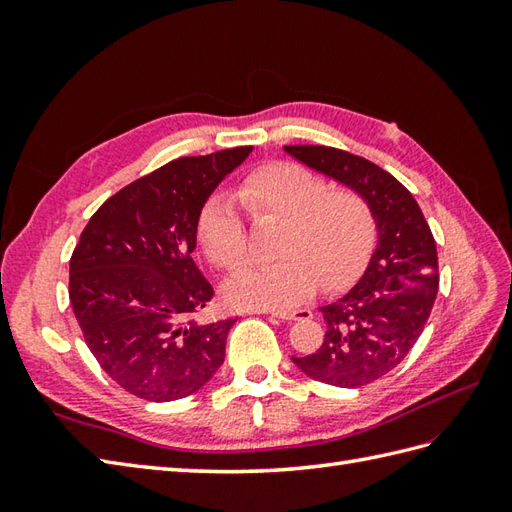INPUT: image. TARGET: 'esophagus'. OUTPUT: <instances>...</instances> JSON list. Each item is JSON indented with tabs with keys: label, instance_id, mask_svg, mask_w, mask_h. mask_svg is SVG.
Segmentation results:
<instances>
[{
	"label": "esophagus",
	"instance_id": "obj_1",
	"mask_svg": "<svg viewBox=\"0 0 512 512\" xmlns=\"http://www.w3.org/2000/svg\"><path fill=\"white\" fill-rule=\"evenodd\" d=\"M262 312L270 314V317H277L281 321H299V319H310L312 317V312L306 310V308H299V310H273V312L262 310Z\"/></svg>",
	"mask_w": 512,
	"mask_h": 512
}]
</instances>
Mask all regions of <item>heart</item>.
<instances>
[{
    "label": "heart",
    "mask_w": 512,
    "mask_h": 512,
    "mask_svg": "<svg viewBox=\"0 0 512 512\" xmlns=\"http://www.w3.org/2000/svg\"><path fill=\"white\" fill-rule=\"evenodd\" d=\"M237 202L257 222L279 220L273 264H250L224 286L239 310H288L317 286L336 290L361 273L376 226L367 202L352 189H328L295 162H270L237 184ZM198 242L209 262L231 270L246 255V226L235 204L211 195L198 217Z\"/></svg>",
    "instance_id": "1"
}]
</instances>
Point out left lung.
Masks as SVG:
<instances>
[{"mask_svg": "<svg viewBox=\"0 0 512 512\" xmlns=\"http://www.w3.org/2000/svg\"><path fill=\"white\" fill-rule=\"evenodd\" d=\"M288 156L323 173L367 202L376 250L363 277L323 306L328 325L314 354L292 356L303 374L334 387H363L409 354L438 295V250L418 202L374 162L323 145H286Z\"/></svg>", "mask_w": 512, "mask_h": 512, "instance_id": "8db88e82", "label": "left lung"}]
</instances>
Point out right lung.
<instances>
[{
  "label": "right lung",
  "instance_id": "add662e5",
  "mask_svg": "<svg viewBox=\"0 0 512 512\" xmlns=\"http://www.w3.org/2000/svg\"><path fill=\"white\" fill-rule=\"evenodd\" d=\"M253 147L171 160L101 204L70 259V303L105 374L151 402L191 396L224 363L237 319H191L213 297L193 264L209 195Z\"/></svg>",
  "mask_w": 512,
  "mask_h": 512
}]
</instances>
